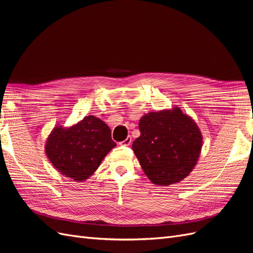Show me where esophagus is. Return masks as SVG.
I'll use <instances>...</instances> for the list:
<instances>
[{
	"label": "esophagus",
	"instance_id": "34e87169",
	"mask_svg": "<svg viewBox=\"0 0 253 253\" xmlns=\"http://www.w3.org/2000/svg\"><path fill=\"white\" fill-rule=\"evenodd\" d=\"M132 143V138H131V136H127L126 138L124 140V141H121L119 144H121V145H129Z\"/></svg>",
	"mask_w": 253,
	"mask_h": 253
}]
</instances>
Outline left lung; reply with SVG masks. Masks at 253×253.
I'll return each mask as SVG.
<instances>
[{"label": "left lung", "mask_w": 253, "mask_h": 253, "mask_svg": "<svg viewBox=\"0 0 253 253\" xmlns=\"http://www.w3.org/2000/svg\"><path fill=\"white\" fill-rule=\"evenodd\" d=\"M138 126L140 136L132 149L153 183L169 186L192 172L203 147L202 132L192 117L174 106L143 115Z\"/></svg>", "instance_id": "left-lung-1"}]
</instances>
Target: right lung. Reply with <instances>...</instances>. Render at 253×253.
I'll return each mask as SVG.
<instances>
[{
    "label": "right lung",
    "mask_w": 253,
    "mask_h": 253,
    "mask_svg": "<svg viewBox=\"0 0 253 253\" xmlns=\"http://www.w3.org/2000/svg\"><path fill=\"white\" fill-rule=\"evenodd\" d=\"M115 147L109 126L89 115L68 127H53L45 142V153L60 174L84 181Z\"/></svg>",
    "instance_id": "right-lung-1"
}]
</instances>
